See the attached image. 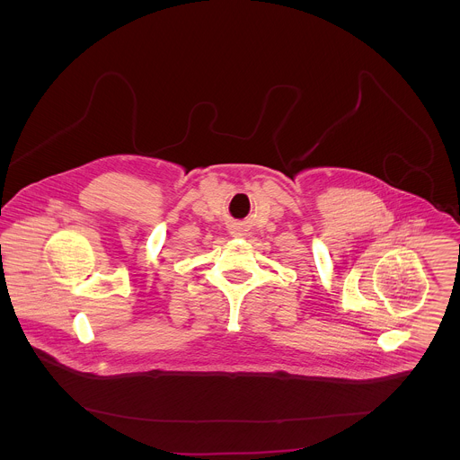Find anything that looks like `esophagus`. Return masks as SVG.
Instances as JSON below:
<instances>
[{
  "instance_id": "34e87169",
  "label": "esophagus",
  "mask_w": 460,
  "mask_h": 460,
  "mask_svg": "<svg viewBox=\"0 0 460 460\" xmlns=\"http://www.w3.org/2000/svg\"><path fill=\"white\" fill-rule=\"evenodd\" d=\"M232 234H234V235H235V237H241V235H243V234H241V230H234V232H232Z\"/></svg>"
}]
</instances>
